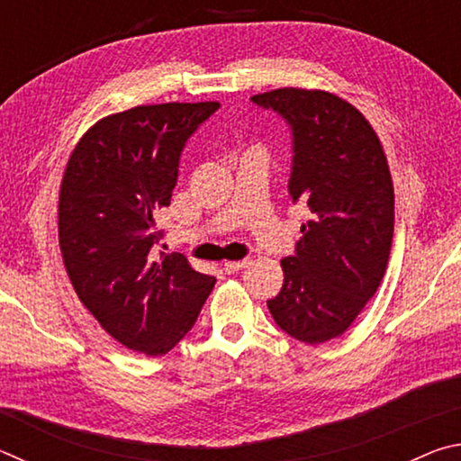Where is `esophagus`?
<instances>
[{"label": "esophagus", "instance_id": "1", "mask_svg": "<svg viewBox=\"0 0 461 461\" xmlns=\"http://www.w3.org/2000/svg\"><path fill=\"white\" fill-rule=\"evenodd\" d=\"M249 264V260L248 258H244V260H230V262H225L223 264V270L228 272V275H233V272H240V270H244L246 267Z\"/></svg>", "mask_w": 461, "mask_h": 461}]
</instances>
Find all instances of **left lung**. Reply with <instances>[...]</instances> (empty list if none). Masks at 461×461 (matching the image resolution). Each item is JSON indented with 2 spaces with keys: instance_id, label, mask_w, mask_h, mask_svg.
<instances>
[{
  "instance_id": "1",
  "label": "left lung",
  "mask_w": 461,
  "mask_h": 461,
  "mask_svg": "<svg viewBox=\"0 0 461 461\" xmlns=\"http://www.w3.org/2000/svg\"><path fill=\"white\" fill-rule=\"evenodd\" d=\"M249 101L291 130L288 194L311 212L294 254L280 262L285 285L268 309L286 335L317 346L354 323L386 272L394 230L388 162L376 131L338 95L285 87Z\"/></svg>"
}]
</instances>
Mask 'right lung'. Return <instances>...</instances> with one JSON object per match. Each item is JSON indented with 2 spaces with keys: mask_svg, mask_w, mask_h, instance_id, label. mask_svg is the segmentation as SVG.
Wrapping results in <instances>:
<instances>
[{
  "mask_svg": "<svg viewBox=\"0 0 461 461\" xmlns=\"http://www.w3.org/2000/svg\"><path fill=\"white\" fill-rule=\"evenodd\" d=\"M220 109L138 105L97 122L68 158L59 197L67 275L99 325L134 352L162 356L197 321L215 278L183 254L154 248L156 217L170 205L183 148Z\"/></svg>",
  "mask_w": 461,
  "mask_h": 461,
  "instance_id": "right-lung-1",
  "label": "right lung"
}]
</instances>
